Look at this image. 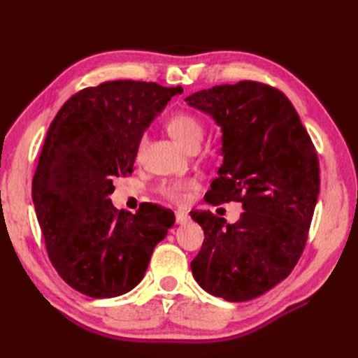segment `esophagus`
Listing matches in <instances>:
<instances>
[{
	"mask_svg": "<svg viewBox=\"0 0 358 358\" xmlns=\"http://www.w3.org/2000/svg\"><path fill=\"white\" fill-rule=\"evenodd\" d=\"M189 221V215L183 210L176 212V224H187Z\"/></svg>",
	"mask_w": 358,
	"mask_h": 358,
	"instance_id": "1",
	"label": "esophagus"
}]
</instances>
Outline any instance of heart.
<instances>
[{"label": "heart", "instance_id": "b5f03b06", "mask_svg": "<svg viewBox=\"0 0 358 358\" xmlns=\"http://www.w3.org/2000/svg\"><path fill=\"white\" fill-rule=\"evenodd\" d=\"M169 133L175 137L178 142L187 149L199 146L204 136V124L201 119L191 112H179L173 115L167 122ZM146 136H142L137 143V158L145 152ZM196 187L194 179H175L162 183L161 194L170 201L176 204H185L189 200V194Z\"/></svg>", "mask_w": 358, "mask_h": 358}]
</instances>
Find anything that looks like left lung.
<instances>
[{
    "instance_id": "1",
    "label": "left lung",
    "mask_w": 358,
    "mask_h": 358,
    "mask_svg": "<svg viewBox=\"0 0 358 358\" xmlns=\"http://www.w3.org/2000/svg\"><path fill=\"white\" fill-rule=\"evenodd\" d=\"M222 128L224 162L204 200L241 201L234 224L192 210L204 241L191 262L212 296L245 301L284 280L305 249L320 194L317 149L284 92L242 80L187 96Z\"/></svg>"
}]
</instances>
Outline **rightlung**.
Returning <instances> with one entry per match:
<instances>
[{
  "instance_id": "obj_1",
  "label": "right lung",
  "mask_w": 358,
  "mask_h": 358,
  "mask_svg": "<svg viewBox=\"0 0 358 358\" xmlns=\"http://www.w3.org/2000/svg\"><path fill=\"white\" fill-rule=\"evenodd\" d=\"M180 86L112 80L74 94L53 119L32 178L48 255L85 296H122L143 279L154 248L175 224L157 204L117 210L113 179L133 173L137 143Z\"/></svg>"
}]
</instances>
